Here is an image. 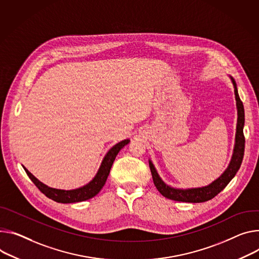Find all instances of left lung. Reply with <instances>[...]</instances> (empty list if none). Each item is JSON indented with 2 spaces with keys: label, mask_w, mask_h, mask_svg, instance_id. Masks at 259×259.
I'll return each instance as SVG.
<instances>
[{
  "label": "left lung",
  "mask_w": 259,
  "mask_h": 259,
  "mask_svg": "<svg viewBox=\"0 0 259 259\" xmlns=\"http://www.w3.org/2000/svg\"><path fill=\"white\" fill-rule=\"evenodd\" d=\"M231 80L234 85V94H236V100H237L238 124H237V134H236V145H234L233 155H232L229 166L220 178H218L210 185L202 188H194V189L182 190V189H175V188H171L164 183L158 176L154 165L150 161V169L152 172L154 184L158 189V191L164 197L171 200H176V201H183V202L207 201L211 198H214L216 195H218L240 169L243 158H244V151H245V136L243 131L244 124H245V111H244L243 102L239 96L236 80H234L232 77H231Z\"/></svg>",
  "instance_id": "8db88e82"
}]
</instances>
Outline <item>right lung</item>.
<instances>
[{
    "mask_svg": "<svg viewBox=\"0 0 259 259\" xmlns=\"http://www.w3.org/2000/svg\"><path fill=\"white\" fill-rule=\"evenodd\" d=\"M129 142H130L129 139H125L123 142L116 144L114 147H112L104 157L96 177L94 178L88 185L81 188H78V189H74V190L54 189V188L48 187L40 181H38L26 167H23V169L26 170L28 177L31 179V181L35 184V186L38 188V189L49 198L61 203H72V202L83 201L94 197L99 193V191L102 189V187L105 185L110 168L112 166V163L117 153H119L121 149H123L126 145H128Z\"/></svg>",
    "mask_w": 259,
    "mask_h": 259,
    "instance_id": "right-lung-1",
    "label": "right lung"
}]
</instances>
